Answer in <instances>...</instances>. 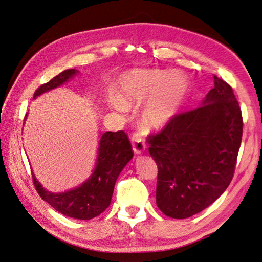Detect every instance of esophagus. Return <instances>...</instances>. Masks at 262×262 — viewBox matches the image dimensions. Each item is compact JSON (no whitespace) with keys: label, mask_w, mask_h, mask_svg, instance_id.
Listing matches in <instances>:
<instances>
[{"label":"esophagus","mask_w":262,"mask_h":262,"mask_svg":"<svg viewBox=\"0 0 262 262\" xmlns=\"http://www.w3.org/2000/svg\"><path fill=\"white\" fill-rule=\"evenodd\" d=\"M132 149L136 155H141V153H143L146 149V145L143 142L141 136L138 135V133L133 135L132 137Z\"/></svg>","instance_id":"34e87169"}]
</instances>
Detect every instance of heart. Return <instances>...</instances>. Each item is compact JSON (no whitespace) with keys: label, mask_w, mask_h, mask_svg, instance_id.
I'll list each match as a JSON object with an SVG mask.
<instances>
[{"label":"heart","mask_w":262,"mask_h":262,"mask_svg":"<svg viewBox=\"0 0 262 262\" xmlns=\"http://www.w3.org/2000/svg\"><path fill=\"white\" fill-rule=\"evenodd\" d=\"M189 90V80L181 72L165 69L132 70L120 78L111 104L119 111H125L144 102L140 122L145 131L158 132L178 116Z\"/></svg>","instance_id":"b5f03b06"}]
</instances>
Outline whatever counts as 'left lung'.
<instances>
[{
  "label": "left lung",
  "instance_id": "1",
  "mask_svg": "<svg viewBox=\"0 0 262 262\" xmlns=\"http://www.w3.org/2000/svg\"><path fill=\"white\" fill-rule=\"evenodd\" d=\"M213 79V89L198 109L179 114L148 138L158 165L157 206L170 218L201 212L232 180L242 137L241 110L232 88Z\"/></svg>",
  "mask_w": 262,
  "mask_h": 262
}]
</instances>
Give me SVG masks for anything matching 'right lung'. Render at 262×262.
<instances>
[{
  "instance_id": "add662e5",
  "label": "right lung",
  "mask_w": 262,
  "mask_h": 262,
  "mask_svg": "<svg viewBox=\"0 0 262 262\" xmlns=\"http://www.w3.org/2000/svg\"><path fill=\"white\" fill-rule=\"evenodd\" d=\"M79 73L75 69H69L61 72L37 89L33 99L63 85ZM27 118L28 113L24 122ZM132 158V146L125 133L123 131H107L100 133L94 169L91 176L80 186L69 189L64 192H51L43 188L34 173L32 176L40 196L56 211L73 219L90 220L101 214L110 206L114 184L121 171Z\"/></svg>"
}]
</instances>
